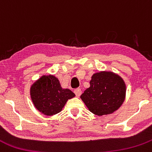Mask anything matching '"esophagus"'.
<instances>
[{
	"instance_id": "esophagus-1",
	"label": "esophagus",
	"mask_w": 152,
	"mask_h": 152,
	"mask_svg": "<svg viewBox=\"0 0 152 152\" xmlns=\"http://www.w3.org/2000/svg\"><path fill=\"white\" fill-rule=\"evenodd\" d=\"M74 92H75V94H76V96L79 97V96L81 94V92H82V91H81L80 88H75V89L74 90Z\"/></svg>"
}]
</instances>
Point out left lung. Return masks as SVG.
<instances>
[{
  "label": "left lung",
  "mask_w": 152,
  "mask_h": 152,
  "mask_svg": "<svg viewBox=\"0 0 152 152\" xmlns=\"http://www.w3.org/2000/svg\"><path fill=\"white\" fill-rule=\"evenodd\" d=\"M126 85L122 78L112 72L96 73L91 77L90 87L80 98L94 115H103L116 111L124 103Z\"/></svg>",
  "instance_id": "1"
}]
</instances>
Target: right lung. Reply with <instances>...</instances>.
<instances>
[{"mask_svg": "<svg viewBox=\"0 0 152 152\" xmlns=\"http://www.w3.org/2000/svg\"><path fill=\"white\" fill-rule=\"evenodd\" d=\"M30 94L34 106L49 116L61 112L67 100L75 96L71 90L61 88L58 78L52 75L37 80L31 86Z\"/></svg>", "mask_w": 152, "mask_h": 152, "instance_id": "obj_1", "label": "right lung"}]
</instances>
